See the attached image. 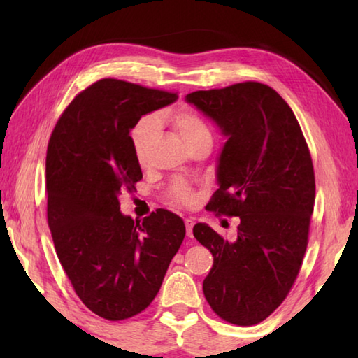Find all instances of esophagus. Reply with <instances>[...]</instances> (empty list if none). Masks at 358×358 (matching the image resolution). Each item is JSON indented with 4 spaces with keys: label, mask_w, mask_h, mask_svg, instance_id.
Masks as SVG:
<instances>
[{
    "label": "esophagus",
    "mask_w": 358,
    "mask_h": 358,
    "mask_svg": "<svg viewBox=\"0 0 358 358\" xmlns=\"http://www.w3.org/2000/svg\"><path fill=\"white\" fill-rule=\"evenodd\" d=\"M185 226H186V235L187 237H192V227H194V221L192 220H185Z\"/></svg>",
    "instance_id": "obj_1"
}]
</instances>
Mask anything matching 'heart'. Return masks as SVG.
<instances>
[{"label":"heart","instance_id":"obj_1","mask_svg":"<svg viewBox=\"0 0 358 358\" xmlns=\"http://www.w3.org/2000/svg\"><path fill=\"white\" fill-rule=\"evenodd\" d=\"M157 123L169 124L180 136L181 141L186 143V147H191L194 143L211 142V129L207 121L191 108H178V110H166L156 115L153 118H145L131 132V145L134 151L136 161L138 166H145L148 159L150 147L156 134ZM172 199L181 203H189L192 201V194L183 183H175L172 187Z\"/></svg>","mask_w":358,"mask_h":358}]
</instances>
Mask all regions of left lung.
Segmentation results:
<instances>
[{"label": "left lung", "instance_id": "obj_1", "mask_svg": "<svg viewBox=\"0 0 358 358\" xmlns=\"http://www.w3.org/2000/svg\"><path fill=\"white\" fill-rule=\"evenodd\" d=\"M186 102L227 138L207 208L240 217L235 241L208 224L192 229L213 254L203 295L227 322L259 324L286 299L305 256L316 196L310 150L292 108L264 83L201 90Z\"/></svg>", "mask_w": 358, "mask_h": 358}]
</instances>
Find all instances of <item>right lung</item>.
I'll return each mask as SVG.
<instances>
[{
	"label": "right lung",
	"instance_id": "right-lung-1",
	"mask_svg": "<svg viewBox=\"0 0 358 358\" xmlns=\"http://www.w3.org/2000/svg\"><path fill=\"white\" fill-rule=\"evenodd\" d=\"M177 93L102 78L71 102L47 148V220L57 256L78 299L107 320L147 308L159 292L186 229L157 210L142 221L120 211L142 171L131 129Z\"/></svg>",
	"mask_w": 358,
	"mask_h": 358
}]
</instances>
